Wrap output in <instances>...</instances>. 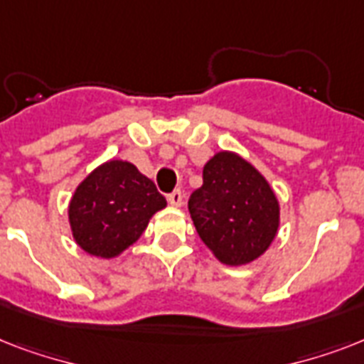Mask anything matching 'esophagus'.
Wrapping results in <instances>:
<instances>
[{"label":"esophagus","instance_id":"esophagus-1","mask_svg":"<svg viewBox=\"0 0 364 364\" xmlns=\"http://www.w3.org/2000/svg\"><path fill=\"white\" fill-rule=\"evenodd\" d=\"M168 202H170L171 205H181V204H183V193H181V188H176L173 193L168 194Z\"/></svg>","mask_w":364,"mask_h":364}]
</instances>
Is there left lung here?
<instances>
[{"mask_svg": "<svg viewBox=\"0 0 364 364\" xmlns=\"http://www.w3.org/2000/svg\"><path fill=\"white\" fill-rule=\"evenodd\" d=\"M202 242L228 266L264 253L277 232L279 205L266 179L234 153H217L204 166V185L188 198Z\"/></svg>", "mask_w": 364, "mask_h": 364, "instance_id": "1", "label": "left lung"}]
</instances>
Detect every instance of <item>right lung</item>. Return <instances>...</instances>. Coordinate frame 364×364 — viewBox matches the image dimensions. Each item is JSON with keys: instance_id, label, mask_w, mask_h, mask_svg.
<instances>
[{"instance_id": "obj_1", "label": "right lung", "mask_w": 364, "mask_h": 364, "mask_svg": "<svg viewBox=\"0 0 364 364\" xmlns=\"http://www.w3.org/2000/svg\"><path fill=\"white\" fill-rule=\"evenodd\" d=\"M166 198L136 166L111 160L77 187L70 204L73 238L87 253L111 259L136 242Z\"/></svg>"}]
</instances>
